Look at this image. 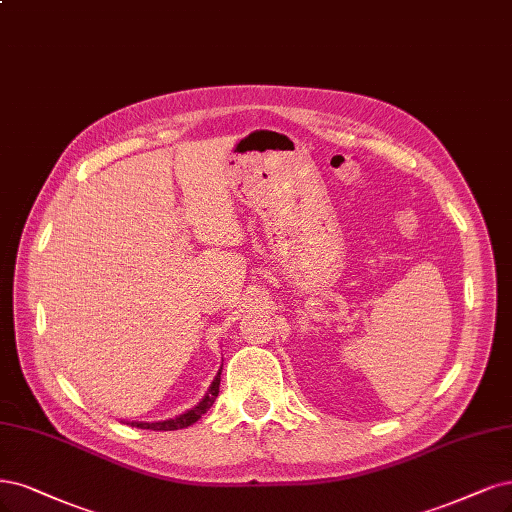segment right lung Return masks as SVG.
<instances>
[{
    "label": "right lung",
    "instance_id": "add662e5",
    "mask_svg": "<svg viewBox=\"0 0 512 512\" xmlns=\"http://www.w3.org/2000/svg\"><path fill=\"white\" fill-rule=\"evenodd\" d=\"M218 390H220V370H218V375L214 377V381H211L207 394L195 404V407L188 409L186 413L175 415L173 419H165V421H129V424L135 426V428L156 430V432H169V430L188 428V426L195 424V421H199L201 415H205L209 411L211 404H214V400L218 398ZM125 424H127V421H125Z\"/></svg>",
    "mask_w": 512,
    "mask_h": 512
}]
</instances>
